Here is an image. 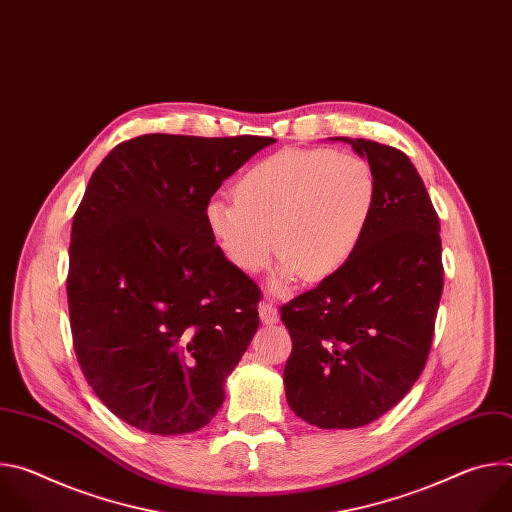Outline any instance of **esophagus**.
Here are the masks:
<instances>
[{
  "instance_id": "34e87169",
  "label": "esophagus",
  "mask_w": 512,
  "mask_h": 512,
  "mask_svg": "<svg viewBox=\"0 0 512 512\" xmlns=\"http://www.w3.org/2000/svg\"><path fill=\"white\" fill-rule=\"evenodd\" d=\"M259 316H261L263 324H275L279 320V312L271 302L259 304Z\"/></svg>"
}]
</instances>
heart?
<instances>
[{
    "mask_svg": "<svg viewBox=\"0 0 512 512\" xmlns=\"http://www.w3.org/2000/svg\"><path fill=\"white\" fill-rule=\"evenodd\" d=\"M231 194L233 202L212 198L204 208L210 239L247 275L267 267L275 245L283 287L298 275L322 281L350 261L369 229L377 180L354 154L283 150L243 172Z\"/></svg>",
    "mask_w": 512,
    "mask_h": 512,
    "instance_id": "1",
    "label": "heart"
}]
</instances>
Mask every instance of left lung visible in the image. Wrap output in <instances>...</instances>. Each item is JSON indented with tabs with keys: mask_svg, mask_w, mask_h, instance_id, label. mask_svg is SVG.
I'll return each instance as SVG.
<instances>
[{
	"mask_svg": "<svg viewBox=\"0 0 512 512\" xmlns=\"http://www.w3.org/2000/svg\"><path fill=\"white\" fill-rule=\"evenodd\" d=\"M367 158L377 198L350 261L281 306L291 336L285 397L322 429L367 425L419 379L444 289L440 218L411 160L369 139L332 137Z\"/></svg>",
	"mask_w": 512,
	"mask_h": 512,
	"instance_id": "left-lung-1",
	"label": "left lung"
}]
</instances>
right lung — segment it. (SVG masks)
Returning <instances> with one entry per match:
<instances>
[{
    "mask_svg": "<svg viewBox=\"0 0 512 512\" xmlns=\"http://www.w3.org/2000/svg\"><path fill=\"white\" fill-rule=\"evenodd\" d=\"M275 139L148 133L93 172L72 218L68 314L87 383L154 435L204 427L259 328L255 281L204 225L210 196Z\"/></svg>",
    "mask_w": 512,
    "mask_h": 512,
    "instance_id": "add662e5",
    "label": "right lung"
}]
</instances>
